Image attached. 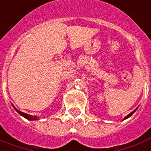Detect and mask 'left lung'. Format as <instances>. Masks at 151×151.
<instances>
[{
  "label": "left lung",
  "mask_w": 151,
  "mask_h": 151,
  "mask_svg": "<svg viewBox=\"0 0 151 151\" xmlns=\"http://www.w3.org/2000/svg\"><path fill=\"white\" fill-rule=\"evenodd\" d=\"M137 108H136V109H135V110H134V111H132V112H131V113H130V114H128L127 116H125V118H124V119H123V120H125V119H128V118H129V117H130V116H132V114H133V113H134V112H135V111H137Z\"/></svg>",
  "instance_id": "1"
}]
</instances>
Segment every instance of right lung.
Returning a JSON list of instances; mask_svg holds the SVG:
<instances>
[{
	"mask_svg": "<svg viewBox=\"0 0 151 151\" xmlns=\"http://www.w3.org/2000/svg\"><path fill=\"white\" fill-rule=\"evenodd\" d=\"M14 107V106H13ZM14 108L15 109V111H16L18 113H19V114H21L22 116H23L24 118H26V119H28V120H31V121H33V120H37L38 119V118H37V116H32V115H30V114H26V113H24V112H22L20 111H19L18 109H16V108Z\"/></svg>",
	"mask_w": 151,
	"mask_h": 151,
	"instance_id": "obj_1",
	"label": "right lung"
}]
</instances>
